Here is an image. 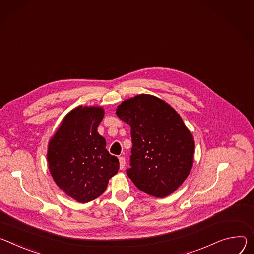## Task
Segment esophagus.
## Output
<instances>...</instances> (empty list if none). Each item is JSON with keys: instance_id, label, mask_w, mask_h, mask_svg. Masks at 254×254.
Here are the masks:
<instances>
[{"instance_id": "obj_1", "label": "esophagus", "mask_w": 254, "mask_h": 254, "mask_svg": "<svg viewBox=\"0 0 254 254\" xmlns=\"http://www.w3.org/2000/svg\"><path fill=\"white\" fill-rule=\"evenodd\" d=\"M125 163H126L125 158L123 156L119 157V167H120V170H123V168L125 167Z\"/></svg>"}]
</instances>
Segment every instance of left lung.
<instances>
[{"label": "left lung", "instance_id": "1", "mask_svg": "<svg viewBox=\"0 0 254 254\" xmlns=\"http://www.w3.org/2000/svg\"><path fill=\"white\" fill-rule=\"evenodd\" d=\"M116 115L131 127V167L127 176L147 194L164 198L177 190L190 173L194 141L178 112L147 94L127 99Z\"/></svg>", "mask_w": 254, "mask_h": 254}]
</instances>
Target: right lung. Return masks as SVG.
<instances>
[{
	"label": "right lung",
	"mask_w": 254,
	"mask_h": 254,
	"mask_svg": "<svg viewBox=\"0 0 254 254\" xmlns=\"http://www.w3.org/2000/svg\"><path fill=\"white\" fill-rule=\"evenodd\" d=\"M105 115L100 106H78L63 119L50 138L47 161L50 175L68 196L89 203L106 190L119 170V160L106 149L98 132Z\"/></svg>",
	"instance_id": "1"
}]
</instances>
